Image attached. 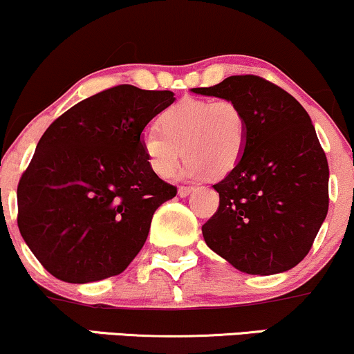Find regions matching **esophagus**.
I'll return each instance as SVG.
<instances>
[{
	"label": "esophagus",
	"instance_id": "esophagus-1",
	"mask_svg": "<svg viewBox=\"0 0 354 354\" xmlns=\"http://www.w3.org/2000/svg\"><path fill=\"white\" fill-rule=\"evenodd\" d=\"M192 192H193V188H189V186H180V188H178V195H180L181 198L188 196Z\"/></svg>",
	"mask_w": 354,
	"mask_h": 354
}]
</instances>
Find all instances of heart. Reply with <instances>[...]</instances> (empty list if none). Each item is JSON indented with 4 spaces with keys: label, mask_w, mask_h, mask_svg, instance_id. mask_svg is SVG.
Instances as JSON below:
<instances>
[{
    "label": "heart",
    "mask_w": 354,
    "mask_h": 354,
    "mask_svg": "<svg viewBox=\"0 0 354 354\" xmlns=\"http://www.w3.org/2000/svg\"><path fill=\"white\" fill-rule=\"evenodd\" d=\"M159 127L141 136L147 166L159 178L173 176L183 156L181 176L188 180L225 176L245 153L247 119L232 100H180L162 112Z\"/></svg>",
    "instance_id": "heart-1"
}]
</instances>
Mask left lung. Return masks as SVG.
Here are the masks:
<instances>
[{"instance_id":"obj_1","label":"left lung","mask_w":354,"mask_h":354,"mask_svg":"<svg viewBox=\"0 0 354 354\" xmlns=\"http://www.w3.org/2000/svg\"><path fill=\"white\" fill-rule=\"evenodd\" d=\"M235 102L247 119V147L220 183V205L201 227L207 245L240 272L272 275L296 267L329 207V166L306 109L269 80L232 75L192 88Z\"/></svg>"}]
</instances>
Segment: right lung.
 <instances>
[{
	"label": "right lung",
	"mask_w": 354,
	"mask_h": 354,
	"mask_svg": "<svg viewBox=\"0 0 354 354\" xmlns=\"http://www.w3.org/2000/svg\"><path fill=\"white\" fill-rule=\"evenodd\" d=\"M169 91L118 85L50 124L18 183V228L38 262L72 284L126 270L154 212L176 196L147 166L141 136Z\"/></svg>",
	"instance_id": "obj_1"
}]
</instances>
